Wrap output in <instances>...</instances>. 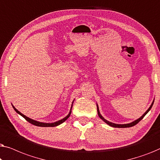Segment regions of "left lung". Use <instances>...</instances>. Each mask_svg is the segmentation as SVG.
I'll list each match as a JSON object with an SVG mask.
<instances>
[{"label":"left lung","instance_id":"1","mask_svg":"<svg viewBox=\"0 0 160 160\" xmlns=\"http://www.w3.org/2000/svg\"><path fill=\"white\" fill-rule=\"evenodd\" d=\"M154 101L152 102V105H151L150 106V107L149 108H148V109L147 111H146L145 113H144V114L141 117H140L139 119H138L137 120H135V121H134V122H131V123H130V124H114V123H112V122H108V121H107L106 119H105L103 117H102L101 116V114H100V111H99V108H98V105H97V108H98V116H99V117L100 118V119H101L102 121H104L105 122H106V124H108L109 126H111V127H113V128H130V127H133V126H135V124H138V122L141 121V120L143 119V118L145 117V116L146 115V113H147L148 111H150V109L152 108V106H153V104H154Z\"/></svg>","mask_w":160,"mask_h":160}]
</instances>
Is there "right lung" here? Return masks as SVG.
Returning a JSON list of instances; mask_svg holds the SVG:
<instances>
[{
  "label": "right lung",
  "mask_w": 160,
  "mask_h": 160,
  "mask_svg": "<svg viewBox=\"0 0 160 160\" xmlns=\"http://www.w3.org/2000/svg\"><path fill=\"white\" fill-rule=\"evenodd\" d=\"M13 108L15 110V111H16V112L17 113H19V115H21L22 117L23 118H25V119L27 120V121L28 122H30V124H33V125H36V126H38V127H55V126H58V125H59V124H62V122H64L65 120H66L69 117H70V115H71V111H70V113H68V116L67 117H65V118H63L62 119H61V120H59V121H58V122H54V123H43V122H37V121H36V120H33V119H30L29 117H26V116H25L24 114H22V113L21 112H19V111L17 110V108H15V107L14 106H13ZM71 108H72V106H71Z\"/></svg>",
  "instance_id": "add662e5"
}]
</instances>
